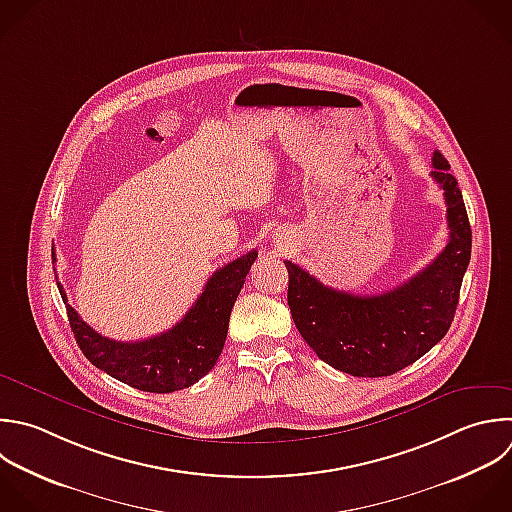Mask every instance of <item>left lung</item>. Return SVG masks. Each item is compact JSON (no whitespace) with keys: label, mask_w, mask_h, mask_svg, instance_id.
Wrapping results in <instances>:
<instances>
[{"label":"left lung","mask_w":512,"mask_h":512,"mask_svg":"<svg viewBox=\"0 0 512 512\" xmlns=\"http://www.w3.org/2000/svg\"><path fill=\"white\" fill-rule=\"evenodd\" d=\"M430 176L446 200L448 244L416 276L384 294L354 296L324 286L286 260L292 320L320 360L364 378L390 376L424 356L448 332L462 276L470 262L472 232L462 194L440 152Z\"/></svg>","instance_id":"obj_1"}]
</instances>
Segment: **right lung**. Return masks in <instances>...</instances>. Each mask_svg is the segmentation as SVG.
<instances>
[{"label":"right lung","instance_id":"add662e5","mask_svg":"<svg viewBox=\"0 0 512 512\" xmlns=\"http://www.w3.org/2000/svg\"><path fill=\"white\" fill-rule=\"evenodd\" d=\"M256 258L258 252L252 250L216 270L176 326L138 342H118L96 332L68 304L60 282L58 288L76 342L94 366L132 388L166 394L192 386L214 368L226 342L230 312Z\"/></svg>","mask_w":512,"mask_h":512}]
</instances>
